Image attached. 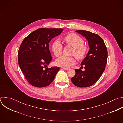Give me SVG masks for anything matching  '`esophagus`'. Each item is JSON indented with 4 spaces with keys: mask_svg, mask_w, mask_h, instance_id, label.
<instances>
[{
    "mask_svg": "<svg viewBox=\"0 0 123 123\" xmlns=\"http://www.w3.org/2000/svg\"><path fill=\"white\" fill-rule=\"evenodd\" d=\"M61 69H64V70H68L69 69V68H64V67H61Z\"/></svg>",
    "mask_w": 123,
    "mask_h": 123,
    "instance_id": "esophagus-1",
    "label": "esophagus"
}]
</instances>
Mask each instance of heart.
Wrapping results in <instances>:
<instances>
[{"mask_svg":"<svg viewBox=\"0 0 123 123\" xmlns=\"http://www.w3.org/2000/svg\"><path fill=\"white\" fill-rule=\"evenodd\" d=\"M64 40L67 45L74 48L72 55H74L77 60H83L88 52V47L84 44L83 38L75 33H69L64 37ZM51 50L55 56L59 57L62 54L63 46L61 41L55 39L51 43ZM75 62L74 57L62 56L57 59L55 61L57 66L66 68L74 64Z\"/></svg>","mask_w":123,"mask_h":123,"instance_id":"heart-1","label":"heart"}]
</instances>
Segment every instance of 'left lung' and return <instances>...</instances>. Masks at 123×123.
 I'll list each match as a JSON object with an SVG mask.
<instances>
[{
  "instance_id": "obj_1",
  "label": "left lung",
  "mask_w": 123,
  "mask_h": 123,
  "mask_svg": "<svg viewBox=\"0 0 123 123\" xmlns=\"http://www.w3.org/2000/svg\"><path fill=\"white\" fill-rule=\"evenodd\" d=\"M75 31L88 40L90 49L81 63L85 70L82 71L80 69H75V75L71 80L78 87H89L98 80L104 71L108 59L107 49L103 40L98 34L85 30Z\"/></svg>"
}]
</instances>
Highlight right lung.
I'll return each instance as SVG.
<instances>
[{"label":"right lung","instance_id":"right-lung-1","mask_svg":"<svg viewBox=\"0 0 123 123\" xmlns=\"http://www.w3.org/2000/svg\"><path fill=\"white\" fill-rule=\"evenodd\" d=\"M63 31L62 28H39L22 42L18 53V64L26 80L33 86H49L59 71L58 67H47L52 60L49 43Z\"/></svg>","mask_w":123,"mask_h":123}]
</instances>
